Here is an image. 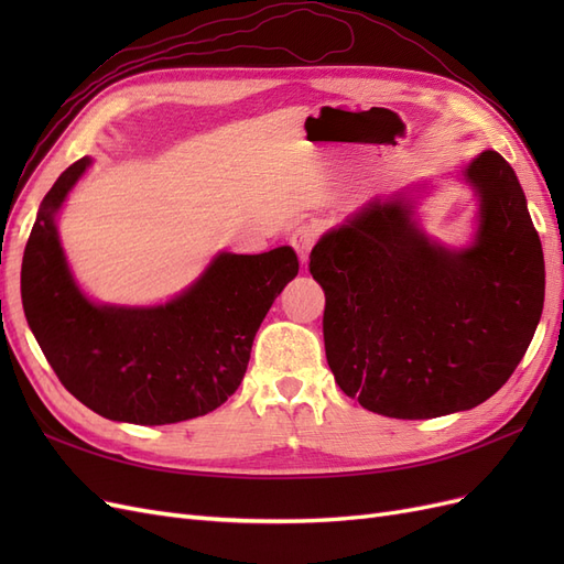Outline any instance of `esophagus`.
<instances>
[{"mask_svg": "<svg viewBox=\"0 0 564 564\" xmlns=\"http://www.w3.org/2000/svg\"><path fill=\"white\" fill-rule=\"evenodd\" d=\"M286 240H289V245L294 247V251L299 253L301 263H305V261H308V256H311V249H313L315 240H317V228L313 224H299V226L292 228V232H289Z\"/></svg>", "mask_w": 564, "mask_h": 564, "instance_id": "34e87169", "label": "esophagus"}]
</instances>
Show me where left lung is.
<instances>
[{"mask_svg": "<svg viewBox=\"0 0 564 564\" xmlns=\"http://www.w3.org/2000/svg\"><path fill=\"white\" fill-rule=\"evenodd\" d=\"M480 197L468 249L431 242L404 199H373L311 251L338 388L373 414L435 419L489 400L524 357L545 265L520 181L497 150L466 169Z\"/></svg>", "mask_w": 564, "mask_h": 564, "instance_id": "obj_1", "label": "left lung"}]
</instances>
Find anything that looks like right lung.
I'll return each mask as SVG.
<instances>
[{"label":"right lung","mask_w":564,"mask_h":564,"mask_svg":"<svg viewBox=\"0 0 564 564\" xmlns=\"http://www.w3.org/2000/svg\"><path fill=\"white\" fill-rule=\"evenodd\" d=\"M89 164L82 158L58 176L28 237L21 296L30 329L58 381L100 416L164 425L209 414L242 383L256 332L299 275L296 253H218L164 305H96L67 270L54 220Z\"/></svg>","instance_id":"obj_1"}]
</instances>
